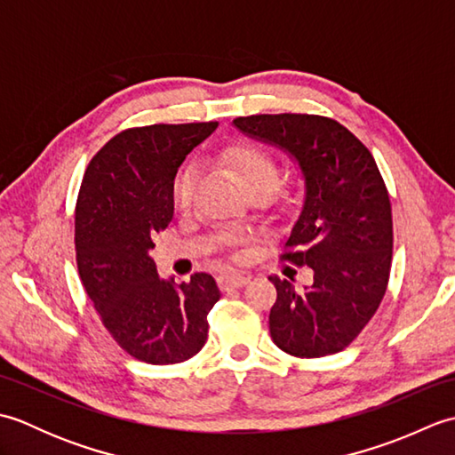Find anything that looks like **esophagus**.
I'll return each instance as SVG.
<instances>
[{
	"label": "esophagus",
	"mask_w": 455,
	"mask_h": 455,
	"mask_svg": "<svg viewBox=\"0 0 455 455\" xmlns=\"http://www.w3.org/2000/svg\"><path fill=\"white\" fill-rule=\"evenodd\" d=\"M219 287L222 291H228V289H238V287H244L248 283V277L246 275H240V274H233V272H227L217 277Z\"/></svg>",
	"instance_id": "34e87169"
}]
</instances>
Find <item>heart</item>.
I'll return each instance as SVG.
<instances>
[{
    "label": "heart",
    "mask_w": 455,
    "mask_h": 455,
    "mask_svg": "<svg viewBox=\"0 0 455 455\" xmlns=\"http://www.w3.org/2000/svg\"><path fill=\"white\" fill-rule=\"evenodd\" d=\"M225 162L233 168L243 186L250 196L266 197L272 196L279 199H287V189L277 186L279 183V168L275 158L267 150L252 147V144H238V147H230L225 152ZM197 186V170L188 166L183 170L176 186H173V203L180 211H188L193 203V193Z\"/></svg>",
    "instance_id": "obj_1"
}]
</instances>
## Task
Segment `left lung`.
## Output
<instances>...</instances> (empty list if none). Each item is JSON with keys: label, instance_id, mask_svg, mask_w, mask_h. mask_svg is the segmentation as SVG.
Instances as JSON below:
<instances>
[{"label": "left lung", "instance_id": "8db88e82", "mask_svg": "<svg viewBox=\"0 0 455 455\" xmlns=\"http://www.w3.org/2000/svg\"><path fill=\"white\" fill-rule=\"evenodd\" d=\"M246 137L272 144L299 164L305 201L283 254L313 269V285L269 277L277 299L269 334L295 357L344 350L385 295L393 256L387 188L363 144L321 115H250L233 121Z\"/></svg>", "mask_w": 455, "mask_h": 455}]
</instances>
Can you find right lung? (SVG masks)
<instances>
[{"label": "right lung", "instance_id": "obj_1", "mask_svg": "<svg viewBox=\"0 0 455 455\" xmlns=\"http://www.w3.org/2000/svg\"><path fill=\"white\" fill-rule=\"evenodd\" d=\"M219 123L150 124L113 137L92 158L76 203V259L103 326L140 362H186L207 342L220 291L209 274L162 279L152 238L173 217V178Z\"/></svg>", "mask_w": 455, "mask_h": 455}]
</instances>
